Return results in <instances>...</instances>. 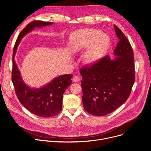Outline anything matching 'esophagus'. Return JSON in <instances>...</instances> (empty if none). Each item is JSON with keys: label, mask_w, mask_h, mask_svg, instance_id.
Segmentation results:
<instances>
[{"label": "esophagus", "mask_w": 151, "mask_h": 151, "mask_svg": "<svg viewBox=\"0 0 151 151\" xmlns=\"http://www.w3.org/2000/svg\"><path fill=\"white\" fill-rule=\"evenodd\" d=\"M72 81L75 82H77L79 81V78L78 76H74L72 78Z\"/></svg>", "instance_id": "obj_1"}]
</instances>
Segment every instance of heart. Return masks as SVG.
Masks as SVG:
<instances>
[{
	"label": "heart",
	"mask_w": 151,
	"mask_h": 151,
	"mask_svg": "<svg viewBox=\"0 0 151 151\" xmlns=\"http://www.w3.org/2000/svg\"><path fill=\"white\" fill-rule=\"evenodd\" d=\"M110 45L109 37L96 29H86L74 32L70 36V51L77 54L86 50L82 61L91 66L100 60L108 50Z\"/></svg>",
	"instance_id": "heart-1"
}]
</instances>
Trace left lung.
<instances>
[{
  "mask_svg": "<svg viewBox=\"0 0 151 151\" xmlns=\"http://www.w3.org/2000/svg\"><path fill=\"white\" fill-rule=\"evenodd\" d=\"M119 39L112 59L106 55L91 67L80 70L85 110L104 116L118 109L128 98L134 82V54L123 32L114 25Z\"/></svg>",
  "mask_w": 151,
  "mask_h": 151,
  "instance_id": "8db88e82",
  "label": "left lung"
}]
</instances>
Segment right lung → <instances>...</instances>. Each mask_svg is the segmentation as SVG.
<instances>
[{
	"label": "right lung",
	"instance_id": "right-lung-1",
	"mask_svg": "<svg viewBox=\"0 0 151 151\" xmlns=\"http://www.w3.org/2000/svg\"><path fill=\"white\" fill-rule=\"evenodd\" d=\"M52 22L33 21L19 34L14 48L12 81L17 96L24 107L33 114L43 118L55 116L62 109L63 96L72 83V75H63L54 78L40 88L30 87L23 81L15 60V54L22 39L35 27L40 28L52 24Z\"/></svg>",
	"mask_w": 151,
	"mask_h": 151
}]
</instances>
